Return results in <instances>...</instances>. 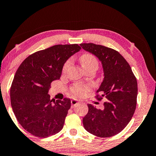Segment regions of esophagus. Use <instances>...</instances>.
<instances>
[{
    "mask_svg": "<svg viewBox=\"0 0 156 156\" xmlns=\"http://www.w3.org/2000/svg\"><path fill=\"white\" fill-rule=\"evenodd\" d=\"M78 104V101L77 100V99H71V105H72V107H71V108H74V107L77 105Z\"/></svg>",
    "mask_w": 156,
    "mask_h": 156,
    "instance_id": "1",
    "label": "esophagus"
}]
</instances>
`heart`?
Here are the masks:
<instances>
[{"instance_id":"obj_1","label":"heart","mask_w":156,"mask_h":156,"mask_svg":"<svg viewBox=\"0 0 156 156\" xmlns=\"http://www.w3.org/2000/svg\"><path fill=\"white\" fill-rule=\"evenodd\" d=\"M80 61L81 63L82 66L84 69L86 67L91 66V65H98V62L95 57L91 54H84L81 57H80ZM70 65V60H68L65 62L63 67V71H65ZM90 89L89 86L83 85V84L76 83L73 85L71 88V91L74 95L76 96H82V95L85 94Z\"/></svg>"}]
</instances>
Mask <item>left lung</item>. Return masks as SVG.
<instances>
[{"label": "left lung", "mask_w": 156, "mask_h": 156, "mask_svg": "<svg viewBox=\"0 0 156 156\" xmlns=\"http://www.w3.org/2000/svg\"><path fill=\"white\" fill-rule=\"evenodd\" d=\"M80 46L102 62L105 77L97 91L96 98L106 100L103 110L88 105L89 111L83 119V126L97 136H112L126 126L134 113L137 97L136 77L126 60L117 51L91 43Z\"/></svg>", "instance_id": "1"}]
</instances>
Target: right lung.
Segmentation results:
<instances>
[{
  "label": "right lung",
  "instance_id": "obj_1",
  "mask_svg": "<svg viewBox=\"0 0 156 156\" xmlns=\"http://www.w3.org/2000/svg\"><path fill=\"white\" fill-rule=\"evenodd\" d=\"M80 48L78 44L55 45L32 54L16 70L11 105L19 123L31 134L46 138L62 129L70 99H50L48 90L60 78L64 64Z\"/></svg>",
  "mask_w": 156,
  "mask_h": 156
}]
</instances>
